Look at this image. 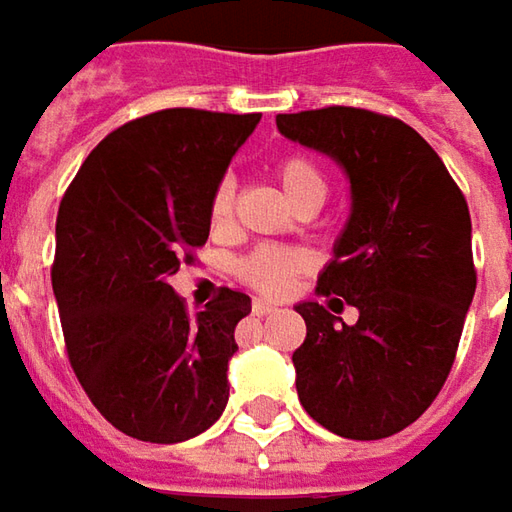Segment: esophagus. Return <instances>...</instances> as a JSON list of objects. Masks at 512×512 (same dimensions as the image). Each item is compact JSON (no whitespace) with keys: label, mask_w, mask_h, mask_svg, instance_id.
Instances as JSON below:
<instances>
[{"label":"esophagus","mask_w":512,"mask_h":512,"mask_svg":"<svg viewBox=\"0 0 512 512\" xmlns=\"http://www.w3.org/2000/svg\"><path fill=\"white\" fill-rule=\"evenodd\" d=\"M250 310H253V316H267V313H273V310H276V305H270V302H262V299H256V302L250 305Z\"/></svg>","instance_id":"esophagus-1"}]
</instances>
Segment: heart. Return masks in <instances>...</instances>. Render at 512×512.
I'll list each match as a JSON object with an SVG mask.
<instances>
[{"label":"heart","instance_id":"obj_1","mask_svg":"<svg viewBox=\"0 0 512 512\" xmlns=\"http://www.w3.org/2000/svg\"><path fill=\"white\" fill-rule=\"evenodd\" d=\"M276 179L287 193V199L296 207L302 205H322L327 196V182L322 168L307 156V153H285L276 162ZM233 210H236V187L230 179H222L213 196H210V227L216 233H222L233 225ZM305 270V259L302 253L290 250V247L262 245L253 247L250 253L239 256L233 262V273L239 282H245L247 287H253L256 293L265 296H285L287 290L293 287L296 276Z\"/></svg>","mask_w":512,"mask_h":512}]
</instances>
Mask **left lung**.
Wrapping results in <instances>:
<instances>
[{
    "label": "left lung",
    "mask_w": 512,
    "mask_h": 512,
    "mask_svg": "<svg viewBox=\"0 0 512 512\" xmlns=\"http://www.w3.org/2000/svg\"><path fill=\"white\" fill-rule=\"evenodd\" d=\"M276 125L333 156L353 193L316 293L342 295L359 322H336L319 302L296 305L307 325L293 353L299 402L336 436L387 439L433 404L456 362L476 293L464 193L396 116L333 105L279 113Z\"/></svg>",
    "instance_id": "1"
}]
</instances>
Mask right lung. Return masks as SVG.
<instances>
[{"label":"right lung","instance_id":"right-lung-1","mask_svg":"<svg viewBox=\"0 0 512 512\" xmlns=\"http://www.w3.org/2000/svg\"><path fill=\"white\" fill-rule=\"evenodd\" d=\"M262 113L168 108L108 133L65 190L50 282L93 407L139 442L199 436L227 404L250 296L219 287L196 316L168 285L210 233V196Z\"/></svg>","mask_w":512,"mask_h":512}]
</instances>
